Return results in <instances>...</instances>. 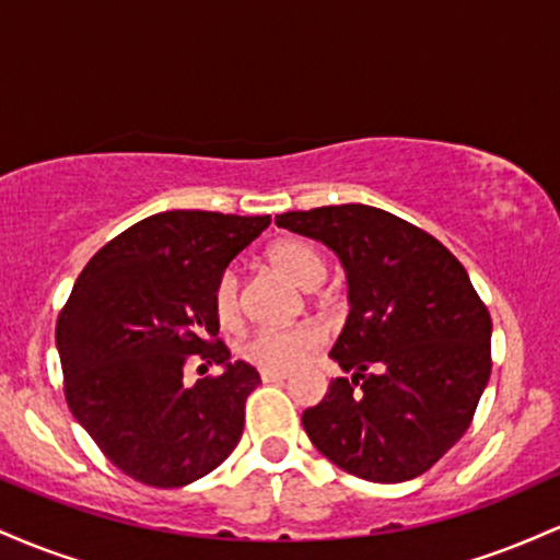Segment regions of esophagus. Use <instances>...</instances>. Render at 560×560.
<instances>
[{
	"instance_id": "1",
	"label": "esophagus",
	"mask_w": 560,
	"mask_h": 560,
	"mask_svg": "<svg viewBox=\"0 0 560 560\" xmlns=\"http://www.w3.org/2000/svg\"><path fill=\"white\" fill-rule=\"evenodd\" d=\"M287 376H289L287 371H260V378H262V382H266V384H271V382H284Z\"/></svg>"
}]
</instances>
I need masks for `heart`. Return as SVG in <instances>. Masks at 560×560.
Segmentation results:
<instances>
[{
  "label": "heart",
  "mask_w": 560,
  "mask_h": 560,
  "mask_svg": "<svg viewBox=\"0 0 560 560\" xmlns=\"http://www.w3.org/2000/svg\"><path fill=\"white\" fill-rule=\"evenodd\" d=\"M268 260L276 271H281L289 281L302 289H313L324 281L326 262L316 247L300 240H279L268 249ZM210 311L223 329H236L242 320L240 305V279L226 268L218 273L213 292H210ZM324 342V331L311 320L284 326V329H258L236 345V355L244 363L255 365L262 371H289L298 365L302 358L311 355L316 347Z\"/></svg>",
  "instance_id": "heart-1"
}]
</instances>
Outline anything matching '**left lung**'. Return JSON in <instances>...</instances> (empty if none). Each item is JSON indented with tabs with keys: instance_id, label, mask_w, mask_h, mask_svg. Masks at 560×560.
Here are the masks:
<instances>
[{
	"instance_id": "8db88e82",
	"label": "left lung",
	"mask_w": 560,
	"mask_h": 560,
	"mask_svg": "<svg viewBox=\"0 0 560 560\" xmlns=\"http://www.w3.org/2000/svg\"><path fill=\"white\" fill-rule=\"evenodd\" d=\"M342 260L350 316L331 378L302 427L342 471L392 485L429 471L471 427L492 371V318L466 268L432 234L371 205L276 215Z\"/></svg>"
}]
</instances>
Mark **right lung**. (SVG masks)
I'll return each mask as SVG.
<instances>
[{
    "mask_svg": "<svg viewBox=\"0 0 560 560\" xmlns=\"http://www.w3.org/2000/svg\"><path fill=\"white\" fill-rule=\"evenodd\" d=\"M271 215L168 210L133 223L86 262L57 316L66 400L115 468L173 490L229 458L260 384L229 363L210 292ZM224 374L183 384L186 364Z\"/></svg>",
    "mask_w": 560,
    "mask_h": 560,
    "instance_id": "add662e5",
    "label": "right lung"
}]
</instances>
